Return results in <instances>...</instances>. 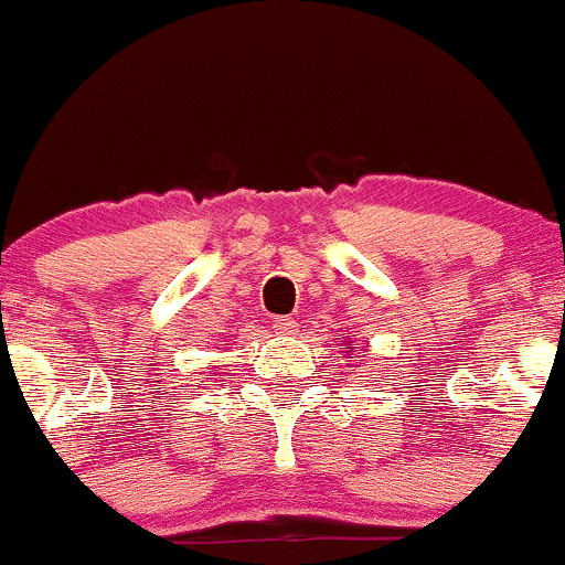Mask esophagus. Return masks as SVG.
Listing matches in <instances>:
<instances>
[{
	"mask_svg": "<svg viewBox=\"0 0 565 565\" xmlns=\"http://www.w3.org/2000/svg\"><path fill=\"white\" fill-rule=\"evenodd\" d=\"M274 332L276 334H295L297 332V321L289 319V316H281V319L274 321Z\"/></svg>",
	"mask_w": 565,
	"mask_h": 565,
	"instance_id": "esophagus-1",
	"label": "esophagus"
}]
</instances>
